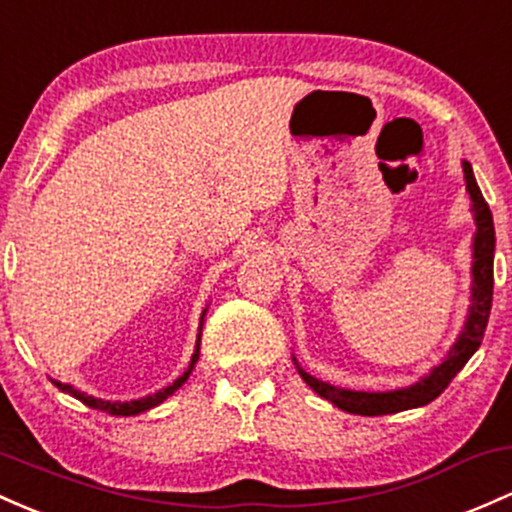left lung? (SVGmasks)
<instances>
[{
  "instance_id": "obj_1",
  "label": "left lung",
  "mask_w": 512,
  "mask_h": 512,
  "mask_svg": "<svg viewBox=\"0 0 512 512\" xmlns=\"http://www.w3.org/2000/svg\"><path fill=\"white\" fill-rule=\"evenodd\" d=\"M464 170V182L466 192L471 199V211H474L476 221V233H474V265H471V306L469 316H466L464 330L459 333L457 342L452 345V350L447 352V357L442 359V364H437L428 376H423L415 384L406 386V389L396 391H350V389H338V386H330L325 381L316 379V376L306 374L299 367L301 379L318 393L320 398L330 401L333 406H338L340 411L355 413V415H386V413H398L408 411V408H420L428 406L430 401H435L442 391L447 389L449 381L454 379L469 357L479 350L481 340H484L488 316H491V301H493V250H496V230H493V216L488 209L484 194H481L479 184L474 179V170H471L469 162H462ZM296 362V359H294Z\"/></svg>"
}]
</instances>
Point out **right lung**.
I'll list each match as a JSON object with an SVG mask.
<instances>
[{
    "label": "right lung",
    "instance_id": "right-lung-1",
    "mask_svg": "<svg viewBox=\"0 0 512 512\" xmlns=\"http://www.w3.org/2000/svg\"><path fill=\"white\" fill-rule=\"evenodd\" d=\"M204 313H206V311H204ZM201 320H204V316H201ZM199 342H201V328H199V338H196V350H194V355H192V362H189L187 372L179 376V379H174L172 384L165 386V389H162V391L153 393V396L138 398V401H126V403L114 401V403H111V401H101V398L87 396V393L77 391L75 386H70V384H60V381H53V384L58 386L60 391H65V393H70V396H75L77 401L84 403V406L97 408V411H106V413H111V415H138V413H143V411H150V408L160 406V403L165 401V398H170L172 393L177 391L179 386H182L184 381L189 379V374H192V369H194V364H196V359H199Z\"/></svg>",
    "mask_w": 512,
    "mask_h": 512
}]
</instances>
